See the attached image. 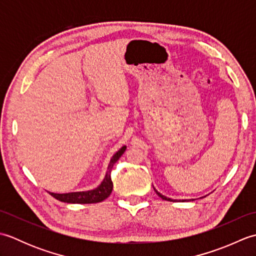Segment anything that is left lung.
Returning a JSON list of instances; mask_svg holds the SVG:
<instances>
[{
    "label": "left lung",
    "mask_w": 256,
    "mask_h": 256,
    "mask_svg": "<svg viewBox=\"0 0 256 256\" xmlns=\"http://www.w3.org/2000/svg\"><path fill=\"white\" fill-rule=\"evenodd\" d=\"M154 190H155V192L157 194H158L160 196V197L162 198V199H164V200H167V201H175V200H172V199H170V198H167L166 197V196H164V194H162L160 192H157V190L154 188Z\"/></svg>",
    "instance_id": "8db88e82"
}]
</instances>
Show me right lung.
Listing matches in <instances>:
<instances>
[{
    "label": "right lung",
    "mask_w": 256,
    "mask_h": 256,
    "mask_svg": "<svg viewBox=\"0 0 256 256\" xmlns=\"http://www.w3.org/2000/svg\"><path fill=\"white\" fill-rule=\"evenodd\" d=\"M126 150V146L118 150L116 154L112 156L110 160V164L108 166V172L106 174V177L103 179L100 186H98L94 190H88V192H68V194H55L50 192L54 198H56L59 201L67 204H96L101 202L104 199H106L108 196L111 194L113 189V182L111 179V170L113 165L118 160L120 157Z\"/></svg>",
    "instance_id": "add662e5"
}]
</instances>
